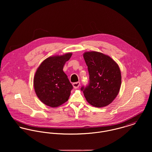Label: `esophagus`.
<instances>
[{
  "label": "esophagus",
  "instance_id": "34e87169",
  "mask_svg": "<svg viewBox=\"0 0 152 152\" xmlns=\"http://www.w3.org/2000/svg\"><path fill=\"white\" fill-rule=\"evenodd\" d=\"M72 86L73 87L75 88V89H77L78 88L79 86H80V82H77V83H74L72 84Z\"/></svg>",
  "mask_w": 152,
  "mask_h": 152
}]
</instances>
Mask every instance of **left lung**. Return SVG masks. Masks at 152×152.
<instances>
[{"label": "left lung", "instance_id": "8db88e82", "mask_svg": "<svg viewBox=\"0 0 152 152\" xmlns=\"http://www.w3.org/2000/svg\"><path fill=\"white\" fill-rule=\"evenodd\" d=\"M88 66L89 83L81 88L87 102L102 108L112 102L121 86V73L118 64L109 56L97 51L83 54Z\"/></svg>", "mask_w": 152, "mask_h": 152}]
</instances>
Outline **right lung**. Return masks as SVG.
<instances>
[{
	"instance_id": "1",
	"label": "right lung",
	"mask_w": 152,
	"mask_h": 152,
	"mask_svg": "<svg viewBox=\"0 0 152 152\" xmlns=\"http://www.w3.org/2000/svg\"><path fill=\"white\" fill-rule=\"evenodd\" d=\"M71 56V53H68L49 57L36 70L33 79L34 91L47 106L58 107L68 100L73 87L63 71V67Z\"/></svg>"
}]
</instances>
